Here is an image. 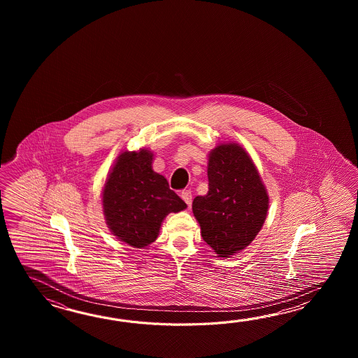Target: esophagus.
Listing matches in <instances>:
<instances>
[{"mask_svg": "<svg viewBox=\"0 0 358 358\" xmlns=\"http://www.w3.org/2000/svg\"><path fill=\"white\" fill-rule=\"evenodd\" d=\"M182 198L187 205H192V192L190 190H182Z\"/></svg>", "mask_w": 358, "mask_h": 358, "instance_id": "esophagus-1", "label": "esophagus"}]
</instances>
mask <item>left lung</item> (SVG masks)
<instances>
[{"instance_id":"8db88e82","label":"left lung","mask_w":358,"mask_h":358,"mask_svg":"<svg viewBox=\"0 0 358 358\" xmlns=\"http://www.w3.org/2000/svg\"><path fill=\"white\" fill-rule=\"evenodd\" d=\"M208 192L193 199L201 234L219 257H230L259 234L266 220L268 196L242 145H216L208 156Z\"/></svg>"}]
</instances>
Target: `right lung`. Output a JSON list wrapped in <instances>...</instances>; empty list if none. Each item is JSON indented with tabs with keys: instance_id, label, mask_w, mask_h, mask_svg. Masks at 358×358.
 <instances>
[{
	"instance_id": "1",
	"label": "right lung",
	"mask_w": 358,
	"mask_h": 358,
	"mask_svg": "<svg viewBox=\"0 0 358 358\" xmlns=\"http://www.w3.org/2000/svg\"><path fill=\"white\" fill-rule=\"evenodd\" d=\"M152 161L153 153L145 148L120 153L102 192L107 227L134 248L156 241L168 213L187 208L168 180L153 171Z\"/></svg>"
}]
</instances>
